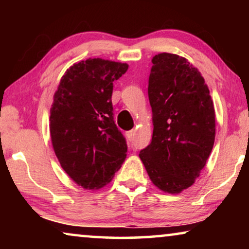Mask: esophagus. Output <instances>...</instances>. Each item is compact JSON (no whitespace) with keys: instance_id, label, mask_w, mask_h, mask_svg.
Returning a JSON list of instances; mask_svg holds the SVG:
<instances>
[{"instance_id":"obj_1","label":"esophagus","mask_w":249,"mask_h":249,"mask_svg":"<svg viewBox=\"0 0 249 249\" xmlns=\"http://www.w3.org/2000/svg\"><path fill=\"white\" fill-rule=\"evenodd\" d=\"M125 137L129 142H132L134 141V137H135V130H130V131H127L125 132Z\"/></svg>"}]
</instances>
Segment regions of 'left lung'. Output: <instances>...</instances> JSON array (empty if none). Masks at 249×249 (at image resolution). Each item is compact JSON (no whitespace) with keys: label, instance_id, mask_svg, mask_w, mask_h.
<instances>
[{"label":"left lung","instance_id":"1","mask_svg":"<svg viewBox=\"0 0 249 249\" xmlns=\"http://www.w3.org/2000/svg\"><path fill=\"white\" fill-rule=\"evenodd\" d=\"M152 63L153 137L139 158L153 185L180 194L194 185L212 152L214 104L203 76L186 57L160 53Z\"/></svg>","mask_w":249,"mask_h":249}]
</instances>
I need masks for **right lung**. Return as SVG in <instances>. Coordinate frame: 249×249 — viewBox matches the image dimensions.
Listing matches in <instances>:
<instances>
[{
	"label": "right lung",
	"mask_w": 249,
	"mask_h": 249,
	"mask_svg": "<svg viewBox=\"0 0 249 249\" xmlns=\"http://www.w3.org/2000/svg\"><path fill=\"white\" fill-rule=\"evenodd\" d=\"M127 63L87 59L61 78L50 110V134L61 166L84 189L103 188L127 158L125 139L113 121V83Z\"/></svg>",
	"instance_id": "add662e5"
}]
</instances>
